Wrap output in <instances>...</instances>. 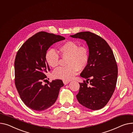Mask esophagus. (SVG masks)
Returning a JSON list of instances; mask_svg holds the SVG:
<instances>
[{"mask_svg": "<svg viewBox=\"0 0 133 133\" xmlns=\"http://www.w3.org/2000/svg\"><path fill=\"white\" fill-rule=\"evenodd\" d=\"M69 82V81L67 80V79H64L63 80V83H64V84H67Z\"/></svg>", "mask_w": 133, "mask_h": 133, "instance_id": "esophagus-1", "label": "esophagus"}]
</instances>
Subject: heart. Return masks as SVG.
<instances>
[{"instance_id":"1","label":"heart","mask_w":133,"mask_h":133,"mask_svg":"<svg viewBox=\"0 0 133 133\" xmlns=\"http://www.w3.org/2000/svg\"><path fill=\"white\" fill-rule=\"evenodd\" d=\"M61 56L67 58L65 67H59L53 72L55 78L69 79L75 75L78 69H84L89 60V51L85 45H80L73 41L64 42L59 46ZM45 60L48 65L52 68H56L59 64V56L57 52L49 50L45 55Z\"/></svg>"}]
</instances>
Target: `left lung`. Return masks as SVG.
I'll use <instances>...</instances> for the list:
<instances>
[{
    "instance_id": "obj_1",
    "label": "left lung",
    "mask_w": 133,
    "mask_h": 133,
    "mask_svg": "<svg viewBox=\"0 0 133 133\" xmlns=\"http://www.w3.org/2000/svg\"><path fill=\"white\" fill-rule=\"evenodd\" d=\"M70 37L85 40L89 49V62L80 74L87 80L79 83L77 99L87 108L99 110L108 104L116 87L118 66L113 51L107 42L94 33L80 32Z\"/></svg>"
}]
</instances>
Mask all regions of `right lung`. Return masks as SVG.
Here are the masks:
<instances>
[{
	"mask_svg": "<svg viewBox=\"0 0 133 133\" xmlns=\"http://www.w3.org/2000/svg\"><path fill=\"white\" fill-rule=\"evenodd\" d=\"M65 37L40 31L26 41L17 51L14 61L15 85L21 100L32 110L38 111L54 104L64 86L61 79L53 80L45 85V75L50 71L45 60L48 49Z\"/></svg>",
	"mask_w": 133,
	"mask_h": 133,
	"instance_id": "obj_1",
	"label": "right lung"
}]
</instances>
